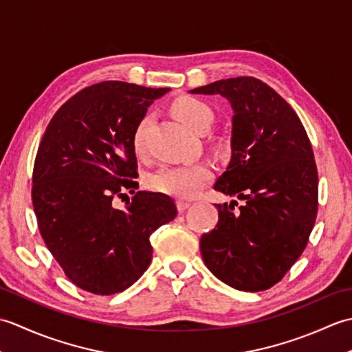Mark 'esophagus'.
I'll return each mask as SVG.
<instances>
[{
  "label": "esophagus",
  "instance_id": "esophagus-1",
  "mask_svg": "<svg viewBox=\"0 0 352 352\" xmlns=\"http://www.w3.org/2000/svg\"><path fill=\"white\" fill-rule=\"evenodd\" d=\"M189 206H190L189 201H184V199H178V201H177V208H178V212H184V210H188Z\"/></svg>",
  "mask_w": 352,
  "mask_h": 352
}]
</instances>
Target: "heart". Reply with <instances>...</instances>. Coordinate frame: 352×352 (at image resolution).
Instances as JSON below:
<instances>
[{
	"label": "heart",
	"instance_id": "1",
	"mask_svg": "<svg viewBox=\"0 0 352 352\" xmlns=\"http://www.w3.org/2000/svg\"><path fill=\"white\" fill-rule=\"evenodd\" d=\"M172 113L177 116L192 131L199 133L210 129L213 122V110L204 101L193 96H182L172 102ZM149 124V116H145L136 126L133 134L134 153L142 155L145 153V131ZM212 172L204 163L183 164V166H164L148 178L149 188L163 195L180 199L193 198L199 189L210 180Z\"/></svg>",
	"mask_w": 352,
	"mask_h": 352
}]
</instances>
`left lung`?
Here are the masks:
<instances>
[{"instance_id": "left-lung-1", "label": "left lung", "mask_w": 352, "mask_h": 352, "mask_svg": "<svg viewBox=\"0 0 352 352\" xmlns=\"http://www.w3.org/2000/svg\"><path fill=\"white\" fill-rule=\"evenodd\" d=\"M190 94L221 95L233 109L231 159L214 190L243 199L214 204L219 221L201 236L206 266L237 290L278 283L301 256L318 214V169L289 104L254 77L219 80Z\"/></svg>"}]
</instances>
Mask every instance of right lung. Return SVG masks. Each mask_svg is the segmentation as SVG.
<instances>
[{
  "label": "right lung",
  "mask_w": 352,
  "mask_h": 352,
  "mask_svg": "<svg viewBox=\"0 0 352 352\" xmlns=\"http://www.w3.org/2000/svg\"><path fill=\"white\" fill-rule=\"evenodd\" d=\"M169 92L102 81L66 101L37 148L32 199L41 236L66 276L95 295L130 287L153 257L149 236L177 216L170 197L139 188L133 134L153 101Z\"/></svg>",
  "instance_id": "1"
}]
</instances>
